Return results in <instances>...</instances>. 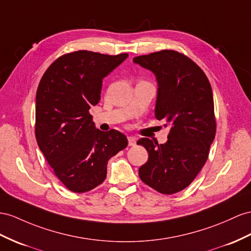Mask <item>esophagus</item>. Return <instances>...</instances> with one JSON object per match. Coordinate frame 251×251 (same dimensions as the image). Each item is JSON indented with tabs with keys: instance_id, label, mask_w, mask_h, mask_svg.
<instances>
[{
	"instance_id": "34e87169",
	"label": "esophagus",
	"mask_w": 251,
	"mask_h": 251,
	"mask_svg": "<svg viewBox=\"0 0 251 251\" xmlns=\"http://www.w3.org/2000/svg\"><path fill=\"white\" fill-rule=\"evenodd\" d=\"M127 139H128V145H129V146L136 145V143H137L136 138H134V137H128Z\"/></svg>"
}]
</instances>
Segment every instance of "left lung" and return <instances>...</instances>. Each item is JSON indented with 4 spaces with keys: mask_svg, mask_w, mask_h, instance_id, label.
Returning <instances> with one entry per match:
<instances>
[{
    "mask_svg": "<svg viewBox=\"0 0 251 251\" xmlns=\"http://www.w3.org/2000/svg\"><path fill=\"white\" fill-rule=\"evenodd\" d=\"M133 62L156 75L159 88L155 117L171 125L165 144L147 138L137 142L149 152L139 176L161 194H175L189 187L201 172L215 138L210 81L194 61L177 50L138 56Z\"/></svg>",
    "mask_w": 251,
    "mask_h": 251,
    "instance_id": "left-lung-1",
    "label": "left lung"
}]
</instances>
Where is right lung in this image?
Returning <instances> with one entry per match:
<instances>
[{
	"label": "right lung",
	"mask_w": 251,
	"mask_h": 251,
	"mask_svg": "<svg viewBox=\"0 0 251 251\" xmlns=\"http://www.w3.org/2000/svg\"><path fill=\"white\" fill-rule=\"evenodd\" d=\"M76 50L58 57L44 72L36 94L35 134L54 174L74 193L106 179L108 160L128 145L126 136L96 129L90 107L100 100L102 78L127 58Z\"/></svg>",
	"instance_id": "obj_1"
}]
</instances>
